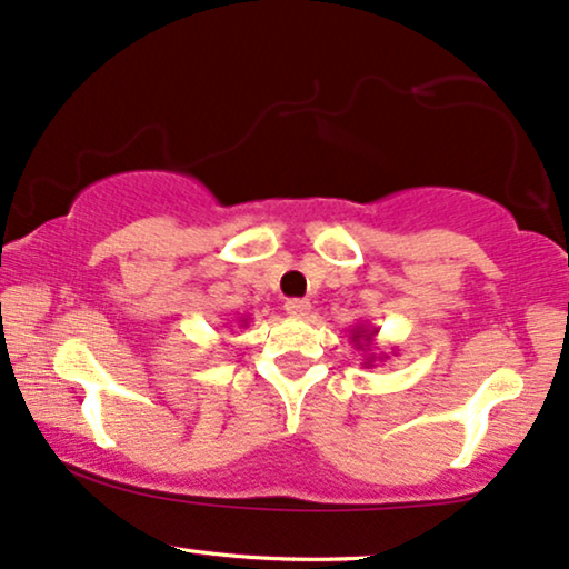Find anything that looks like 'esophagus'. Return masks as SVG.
Listing matches in <instances>:
<instances>
[{"instance_id":"34e87169","label":"esophagus","mask_w":569,"mask_h":569,"mask_svg":"<svg viewBox=\"0 0 569 569\" xmlns=\"http://www.w3.org/2000/svg\"><path fill=\"white\" fill-rule=\"evenodd\" d=\"M284 311L290 313V317H308V311H311V303H308V300H298V298H292V300H287L284 303Z\"/></svg>"}]
</instances>
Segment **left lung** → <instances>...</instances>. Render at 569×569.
I'll return each mask as SVG.
<instances>
[{"instance_id":"obj_1","label":"left lung","mask_w":569,"mask_h":569,"mask_svg":"<svg viewBox=\"0 0 569 569\" xmlns=\"http://www.w3.org/2000/svg\"><path fill=\"white\" fill-rule=\"evenodd\" d=\"M380 329L371 327V325H356L350 329V342H353L356 350H361L363 353V367H375L377 359H388V356H377L375 353V338Z\"/></svg>"}]
</instances>
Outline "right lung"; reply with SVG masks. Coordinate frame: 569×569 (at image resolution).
Masks as SVG:
<instances>
[{"mask_svg": "<svg viewBox=\"0 0 569 569\" xmlns=\"http://www.w3.org/2000/svg\"><path fill=\"white\" fill-rule=\"evenodd\" d=\"M237 321H240V327H248L250 319L248 317H237Z\"/></svg>", "mask_w": 569, "mask_h": 569, "instance_id": "obj_1", "label": "right lung"}]
</instances>
